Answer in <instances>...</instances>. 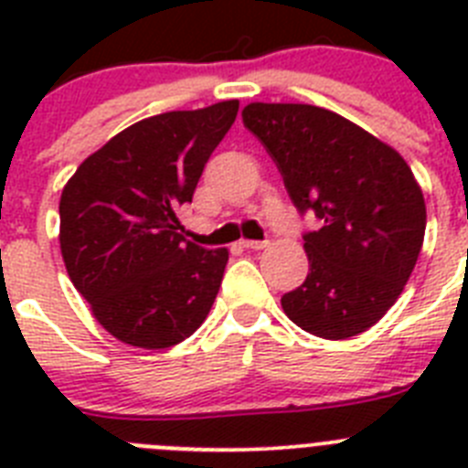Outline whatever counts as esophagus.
I'll list each match as a JSON object with an SVG mask.
<instances>
[{
  "instance_id": "obj_1",
  "label": "esophagus",
  "mask_w": 468,
  "mask_h": 468,
  "mask_svg": "<svg viewBox=\"0 0 468 468\" xmlns=\"http://www.w3.org/2000/svg\"><path fill=\"white\" fill-rule=\"evenodd\" d=\"M241 246L248 248V250H262V248H267V241H253V239H243Z\"/></svg>"
}]
</instances>
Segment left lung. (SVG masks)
Wrapping results in <instances>:
<instances>
[{
	"mask_svg": "<svg viewBox=\"0 0 468 468\" xmlns=\"http://www.w3.org/2000/svg\"><path fill=\"white\" fill-rule=\"evenodd\" d=\"M243 123L283 176L304 231L309 274L281 297L285 316L324 340L375 325L399 300L420 258L427 206L403 156L316 105L250 102Z\"/></svg>",
	"mask_w": 468,
	"mask_h": 468,
	"instance_id": "obj_1",
	"label": "left lung"
}]
</instances>
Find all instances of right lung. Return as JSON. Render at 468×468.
I'll return each mask as SVG.
<instances>
[{"instance_id":"right-lung-1","label":"right lung","mask_w":468,"mask_h":468,"mask_svg":"<svg viewBox=\"0 0 468 468\" xmlns=\"http://www.w3.org/2000/svg\"><path fill=\"white\" fill-rule=\"evenodd\" d=\"M239 101L128 126L77 168L60 197V250L98 324L168 349L204 324L229 253L185 241L177 208L237 119Z\"/></svg>"}]
</instances>
